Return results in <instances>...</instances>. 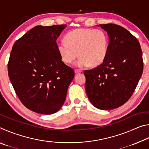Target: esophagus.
Listing matches in <instances>:
<instances>
[{
	"label": "esophagus",
	"mask_w": 149,
	"mask_h": 149,
	"mask_svg": "<svg viewBox=\"0 0 149 149\" xmlns=\"http://www.w3.org/2000/svg\"><path fill=\"white\" fill-rule=\"evenodd\" d=\"M74 72H75V74H79V73L81 72V70H77V69H75Z\"/></svg>",
	"instance_id": "34e87169"
}]
</instances>
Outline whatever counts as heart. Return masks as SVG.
Masks as SVG:
<instances>
[{
	"instance_id": "heart-1",
	"label": "heart",
	"mask_w": 149,
	"mask_h": 149,
	"mask_svg": "<svg viewBox=\"0 0 149 149\" xmlns=\"http://www.w3.org/2000/svg\"><path fill=\"white\" fill-rule=\"evenodd\" d=\"M65 42L57 45L60 58L65 64H71L78 57L77 66L95 67L102 64L107 56L109 37L102 29L79 28L65 35Z\"/></svg>"
}]
</instances>
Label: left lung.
Listing matches in <instances>:
<instances>
[{
    "label": "left lung",
    "instance_id": "1",
    "mask_svg": "<svg viewBox=\"0 0 149 149\" xmlns=\"http://www.w3.org/2000/svg\"><path fill=\"white\" fill-rule=\"evenodd\" d=\"M99 26L109 37L108 53L101 64L84 71L85 91L94 107L107 110L121 107L132 97L143 61L139 42L129 31L113 24Z\"/></svg>",
    "mask_w": 149,
    "mask_h": 149
}]
</instances>
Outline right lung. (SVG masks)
Segmentation results:
<instances>
[{"label": "right lung", "mask_w": 149, "mask_h": 149, "mask_svg": "<svg viewBox=\"0 0 149 149\" xmlns=\"http://www.w3.org/2000/svg\"><path fill=\"white\" fill-rule=\"evenodd\" d=\"M65 27H34L15 42L10 55L8 72L15 92L25 107L39 114L58 112L74 79V70L57 49L56 39Z\"/></svg>", "instance_id": "obj_1"}]
</instances>
